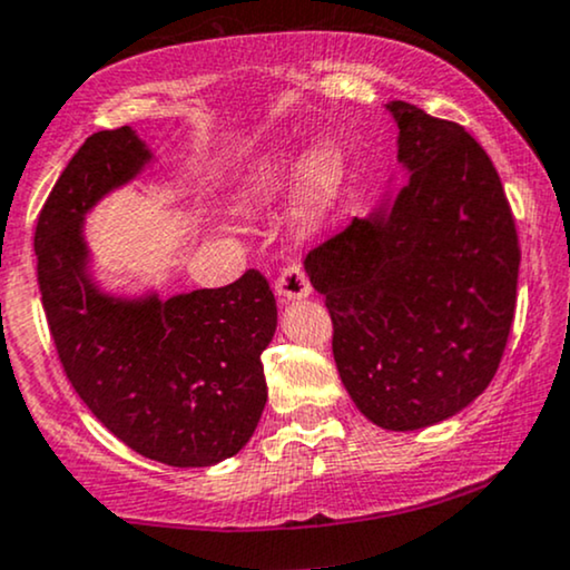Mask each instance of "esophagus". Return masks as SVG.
<instances>
[{
    "instance_id": "1",
    "label": "esophagus",
    "mask_w": 570,
    "mask_h": 570,
    "mask_svg": "<svg viewBox=\"0 0 570 570\" xmlns=\"http://www.w3.org/2000/svg\"><path fill=\"white\" fill-rule=\"evenodd\" d=\"M276 294H278V303L281 305H289L297 303V299H305L311 294V284H307L305 271L299 265L286 267L281 273V278L276 281Z\"/></svg>"
}]
</instances>
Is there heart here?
Masks as SVG:
<instances>
[{
    "label": "heart",
    "instance_id": "obj_1",
    "mask_svg": "<svg viewBox=\"0 0 570 570\" xmlns=\"http://www.w3.org/2000/svg\"><path fill=\"white\" fill-rule=\"evenodd\" d=\"M348 181V158L335 141L313 144L307 153L281 149L265 155L252 166L238 189H235V208L240 214H265L289 198L297 189V230L305 235L318 233L335 212Z\"/></svg>",
    "mask_w": 570,
    "mask_h": 570
}]
</instances>
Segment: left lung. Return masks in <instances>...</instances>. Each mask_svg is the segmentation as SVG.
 <instances>
[{
    "mask_svg": "<svg viewBox=\"0 0 570 570\" xmlns=\"http://www.w3.org/2000/svg\"><path fill=\"white\" fill-rule=\"evenodd\" d=\"M385 109L407 181L313 248L305 273L326 297L353 404L375 426L417 431L469 407L493 381L514 318L520 246L485 149L407 101Z\"/></svg>",
    "mask_w": 570,
    "mask_h": 570,
    "instance_id": "1",
    "label": "left lung"
}]
</instances>
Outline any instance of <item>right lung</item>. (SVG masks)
Segmentation results:
<instances>
[{
	"label": "right lung",
	"mask_w": 570,
	"mask_h": 570,
	"mask_svg": "<svg viewBox=\"0 0 570 570\" xmlns=\"http://www.w3.org/2000/svg\"><path fill=\"white\" fill-rule=\"evenodd\" d=\"M155 163L130 126L94 134L77 149L37 219L39 292L85 407L144 458L214 466L240 453L263 417V351L276 335V297L257 271L222 289L171 297L112 292L98 281L88 214Z\"/></svg>",
	"instance_id": "obj_1"
}]
</instances>
